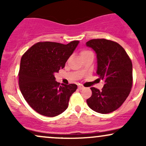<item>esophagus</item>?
Masks as SVG:
<instances>
[{"label":"esophagus","instance_id":"obj_1","mask_svg":"<svg viewBox=\"0 0 146 146\" xmlns=\"http://www.w3.org/2000/svg\"><path fill=\"white\" fill-rule=\"evenodd\" d=\"M78 88L80 90H81V89H83L84 88V86H82V85H80V86H78Z\"/></svg>","mask_w":146,"mask_h":146}]
</instances>
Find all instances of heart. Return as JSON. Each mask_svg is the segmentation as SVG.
I'll return each instance as SVG.
<instances>
[{
	"instance_id": "heart-1",
	"label": "heart",
	"mask_w": 146,
	"mask_h": 146,
	"mask_svg": "<svg viewBox=\"0 0 146 146\" xmlns=\"http://www.w3.org/2000/svg\"><path fill=\"white\" fill-rule=\"evenodd\" d=\"M90 51H82L81 53V56H82V55H84V54H86V53H89Z\"/></svg>"
}]
</instances>
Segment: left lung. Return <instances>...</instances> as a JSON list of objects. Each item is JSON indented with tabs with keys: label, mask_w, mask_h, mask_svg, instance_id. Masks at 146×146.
Instances as JSON below:
<instances>
[{
	"label": "left lung",
	"mask_w": 146,
	"mask_h": 146,
	"mask_svg": "<svg viewBox=\"0 0 146 146\" xmlns=\"http://www.w3.org/2000/svg\"><path fill=\"white\" fill-rule=\"evenodd\" d=\"M97 54V75L104 82L102 90L91 87L87 104L97 113L107 114L119 108L130 94L132 86V64L120 44L106 39L86 43Z\"/></svg>",
	"instance_id": "8db88e82"
}]
</instances>
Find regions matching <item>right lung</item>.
I'll use <instances>...</instances> for the list:
<instances>
[{"label": "right lung", "instance_id": "add662e5", "mask_svg": "<svg viewBox=\"0 0 146 146\" xmlns=\"http://www.w3.org/2000/svg\"><path fill=\"white\" fill-rule=\"evenodd\" d=\"M80 42L67 44L41 42L33 45L22 57L19 87L25 100L37 113L56 117L68 108L70 97L76 90L74 84L56 81L55 73L63 68Z\"/></svg>", "mask_w": 146, "mask_h": 146}]
</instances>
